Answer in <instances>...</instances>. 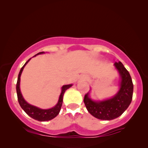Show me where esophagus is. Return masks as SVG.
I'll use <instances>...</instances> for the list:
<instances>
[{
  "instance_id": "obj_1",
  "label": "esophagus",
  "mask_w": 148,
  "mask_h": 148,
  "mask_svg": "<svg viewBox=\"0 0 148 148\" xmlns=\"http://www.w3.org/2000/svg\"><path fill=\"white\" fill-rule=\"evenodd\" d=\"M82 79H86V77H83Z\"/></svg>"
}]
</instances>
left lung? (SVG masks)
Listing matches in <instances>:
<instances>
[{"label":"left lung","mask_w":148,"mask_h":148,"mask_svg":"<svg viewBox=\"0 0 148 148\" xmlns=\"http://www.w3.org/2000/svg\"><path fill=\"white\" fill-rule=\"evenodd\" d=\"M119 72L121 81L120 89L114 97L96 102L85 95L84 102L89 112L95 117L101 120H112L121 116L130 104L132 99L133 84L128 71L121 62L114 63Z\"/></svg>","instance_id":"left-lung-1"}]
</instances>
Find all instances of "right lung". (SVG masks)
<instances>
[{
	"label": "right lung",
	"instance_id": "add662e5",
	"mask_svg": "<svg viewBox=\"0 0 148 148\" xmlns=\"http://www.w3.org/2000/svg\"><path fill=\"white\" fill-rule=\"evenodd\" d=\"M44 52H40L36 55L42 54ZM30 60L31 58L25 64H24L23 66L21 68V71H20L19 74H18L17 84H16V92H17L18 102H19V104L21 106L22 108L23 109V110L32 118L40 121H49V120H51L53 118L56 117V116L59 114L60 109H61L62 105L64 94L65 91L68 88H70L71 86H72V84L63 86L62 88V92L61 94H60L58 103L53 108H52L47 109V110H44V109L38 108L37 107L34 106L29 104V103H27V102H26V101H25V99H24V98L23 97V95H22L21 92V90H20V81H21V75L22 72H23L24 67H25V66L27 64V62H28Z\"/></svg>",
	"mask_w": 148,
	"mask_h": 148
}]
</instances>
